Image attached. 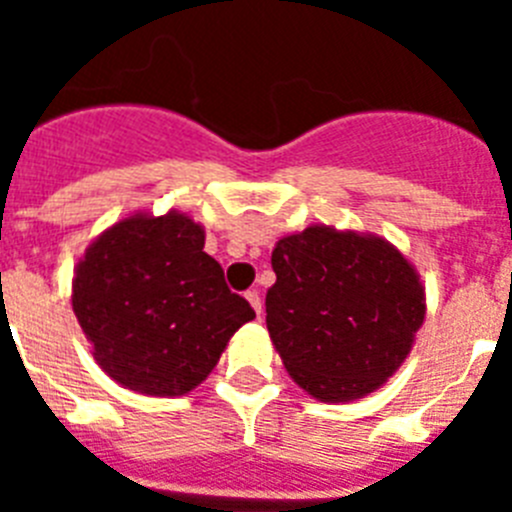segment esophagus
I'll use <instances>...</instances> for the list:
<instances>
[{
	"label": "esophagus",
	"instance_id": "34e87169",
	"mask_svg": "<svg viewBox=\"0 0 512 512\" xmlns=\"http://www.w3.org/2000/svg\"><path fill=\"white\" fill-rule=\"evenodd\" d=\"M246 300L251 302V307H253V310H256V315H259V318H261V315H264V302H261L259 292H256V289H248Z\"/></svg>",
	"mask_w": 512,
	"mask_h": 512
}]
</instances>
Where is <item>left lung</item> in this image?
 I'll use <instances>...</instances> for the list:
<instances>
[{"label":"left lung","mask_w":512,"mask_h":512,"mask_svg":"<svg viewBox=\"0 0 512 512\" xmlns=\"http://www.w3.org/2000/svg\"><path fill=\"white\" fill-rule=\"evenodd\" d=\"M271 266L266 328L289 377L312 397H364L408 359L425 295L395 246L315 225L282 238Z\"/></svg>","instance_id":"1"}]
</instances>
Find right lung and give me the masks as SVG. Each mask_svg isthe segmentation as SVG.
Listing matches in <instances>:
<instances>
[{
  "mask_svg": "<svg viewBox=\"0 0 512 512\" xmlns=\"http://www.w3.org/2000/svg\"><path fill=\"white\" fill-rule=\"evenodd\" d=\"M202 248L205 230L187 215H133L99 235L76 266V320L122 387L187 395L256 318Z\"/></svg>",
  "mask_w": 512,
  "mask_h": 512,
  "instance_id": "right-lung-1",
  "label": "right lung"
}]
</instances>
